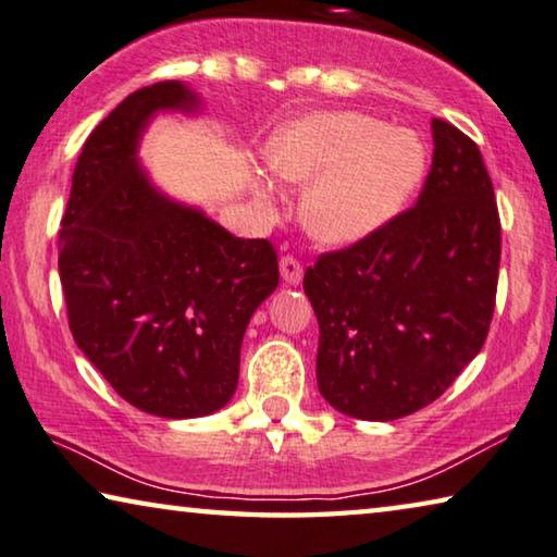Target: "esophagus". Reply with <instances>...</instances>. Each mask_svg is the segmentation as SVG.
I'll return each instance as SVG.
<instances>
[{"label":"esophagus","mask_w":557,"mask_h":557,"mask_svg":"<svg viewBox=\"0 0 557 557\" xmlns=\"http://www.w3.org/2000/svg\"><path fill=\"white\" fill-rule=\"evenodd\" d=\"M281 278L286 281L290 286H298L300 278H304V263L294 257H281Z\"/></svg>","instance_id":"obj_1"}]
</instances>
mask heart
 <instances>
[{
    "label": "heart",
    "mask_w": 557,
    "mask_h": 557,
    "mask_svg": "<svg viewBox=\"0 0 557 557\" xmlns=\"http://www.w3.org/2000/svg\"><path fill=\"white\" fill-rule=\"evenodd\" d=\"M284 180L311 182L300 205L308 230L327 244H352L387 226L426 175V145L362 113H315L290 123L269 152ZM267 197L276 185L263 177Z\"/></svg>",
    "instance_id": "1"
}]
</instances>
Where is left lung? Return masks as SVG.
Returning a JSON list of instances; mask_svg holds the SVG:
<instances>
[{
	"instance_id": "8db88e82",
	"label": "left lung",
	"mask_w": 557,
	"mask_h": 557,
	"mask_svg": "<svg viewBox=\"0 0 557 557\" xmlns=\"http://www.w3.org/2000/svg\"><path fill=\"white\" fill-rule=\"evenodd\" d=\"M417 205L306 269L318 389L338 412L389 422L432 405L476 358L496 306L500 219L479 145L434 117Z\"/></svg>"
}]
</instances>
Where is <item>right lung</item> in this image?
I'll return each instance as SVG.
<instances>
[{"mask_svg":"<svg viewBox=\"0 0 557 557\" xmlns=\"http://www.w3.org/2000/svg\"><path fill=\"white\" fill-rule=\"evenodd\" d=\"M165 108L195 111L180 81L127 96L88 135L59 232L73 341L125 403L187 419L230 403L251 315L278 286L269 239H239L172 202L135 160Z\"/></svg>","mask_w":557,"mask_h":557,"instance_id":"1","label":"right lung"}]
</instances>
